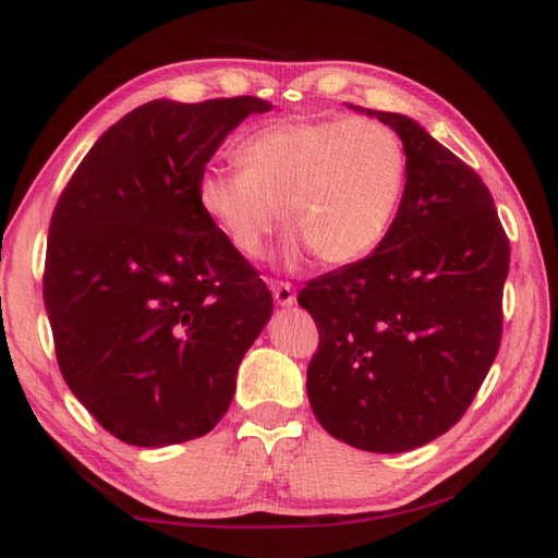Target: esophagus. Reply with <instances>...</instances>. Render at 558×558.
<instances>
[{
  "label": "esophagus",
  "instance_id": "esophagus-1",
  "mask_svg": "<svg viewBox=\"0 0 558 558\" xmlns=\"http://www.w3.org/2000/svg\"><path fill=\"white\" fill-rule=\"evenodd\" d=\"M270 290H272V298H276V302L280 306H292L294 300H298V298H294V288L286 280H272Z\"/></svg>",
  "mask_w": 558,
  "mask_h": 558
}]
</instances>
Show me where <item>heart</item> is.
<instances>
[{"instance_id": "b5f03b06", "label": "heart", "mask_w": 558, "mask_h": 558, "mask_svg": "<svg viewBox=\"0 0 558 558\" xmlns=\"http://www.w3.org/2000/svg\"><path fill=\"white\" fill-rule=\"evenodd\" d=\"M242 170L201 174L198 206L244 256L264 252L280 222L290 258L306 246L326 266H348L386 240L408 182V153L374 120H286L248 134Z\"/></svg>"}]
</instances>
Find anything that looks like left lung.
Here are the masks:
<instances>
[{
  "mask_svg": "<svg viewBox=\"0 0 558 558\" xmlns=\"http://www.w3.org/2000/svg\"><path fill=\"white\" fill-rule=\"evenodd\" d=\"M408 182L386 240L304 286L318 328L306 393L338 441L402 453L446 434L492 369L511 246L482 177L405 114Z\"/></svg>",
  "mask_w": 558,
  "mask_h": 558,
  "instance_id": "1",
  "label": "left lung"
}]
</instances>
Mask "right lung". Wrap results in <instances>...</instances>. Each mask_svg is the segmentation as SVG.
I'll list each match as a JSON object with an SVG mask.
<instances>
[{"instance_id": "right-lung-1", "label": "right lung", "mask_w": 558, "mask_h": 558, "mask_svg": "<svg viewBox=\"0 0 558 558\" xmlns=\"http://www.w3.org/2000/svg\"><path fill=\"white\" fill-rule=\"evenodd\" d=\"M268 100H153L105 132L59 196L43 298L66 386L102 429L160 448L228 412L272 298L198 206L206 162Z\"/></svg>"}]
</instances>
